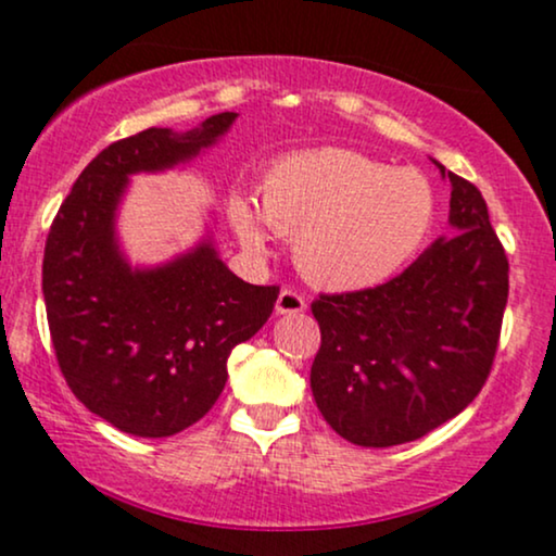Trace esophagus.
Instances as JSON below:
<instances>
[{
  "mask_svg": "<svg viewBox=\"0 0 556 556\" xmlns=\"http://www.w3.org/2000/svg\"><path fill=\"white\" fill-rule=\"evenodd\" d=\"M305 298L300 295V292H295V290H285L279 292V298H277V314H282V316H287V314H303L305 311Z\"/></svg>",
  "mask_w": 556,
  "mask_h": 556,
  "instance_id": "esophagus-1",
  "label": "esophagus"
}]
</instances>
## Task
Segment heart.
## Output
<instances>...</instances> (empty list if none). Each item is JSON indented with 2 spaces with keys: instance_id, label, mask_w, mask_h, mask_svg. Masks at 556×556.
Returning <instances> with one entry per match:
<instances>
[{
  "instance_id": "b5f03b06",
  "label": "heart",
  "mask_w": 556,
  "mask_h": 556,
  "mask_svg": "<svg viewBox=\"0 0 556 556\" xmlns=\"http://www.w3.org/2000/svg\"><path fill=\"white\" fill-rule=\"evenodd\" d=\"M433 190L416 169H392L348 149H314L274 162L258 212L229 198L242 245L264 251V225L292 238V258L311 285L366 290L397 274L433 222Z\"/></svg>"
}]
</instances>
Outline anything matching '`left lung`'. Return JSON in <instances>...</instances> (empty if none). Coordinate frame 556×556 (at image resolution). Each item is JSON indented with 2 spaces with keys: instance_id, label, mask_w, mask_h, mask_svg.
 I'll return each mask as SVG.
<instances>
[{
  "instance_id": "8db88e82",
  "label": "left lung",
  "mask_w": 556,
  "mask_h": 556,
  "mask_svg": "<svg viewBox=\"0 0 556 556\" xmlns=\"http://www.w3.org/2000/svg\"><path fill=\"white\" fill-rule=\"evenodd\" d=\"M450 177V238L384 285L318 295L311 389L327 424L358 446L413 442L463 413L486 384L509 264L481 190Z\"/></svg>"
}]
</instances>
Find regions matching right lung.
<instances>
[{
	"label": "right lung",
	"instance_id": "add662e5",
	"mask_svg": "<svg viewBox=\"0 0 556 556\" xmlns=\"http://www.w3.org/2000/svg\"><path fill=\"white\" fill-rule=\"evenodd\" d=\"M238 114L188 132L149 127L80 172L43 248V303L60 371L88 410L132 437L201 420L227 384V358L271 316L277 285H248L212 240L156 269H132L114 235L127 177L190 162Z\"/></svg>",
	"mask_w": 556,
	"mask_h": 556
}]
</instances>
